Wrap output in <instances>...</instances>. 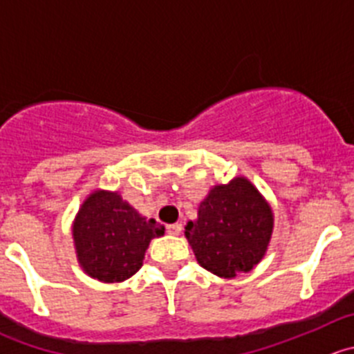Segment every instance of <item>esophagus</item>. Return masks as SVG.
I'll list each match as a JSON object with an SVG mask.
<instances>
[{
    "label": "esophagus",
    "instance_id": "obj_1",
    "mask_svg": "<svg viewBox=\"0 0 354 354\" xmlns=\"http://www.w3.org/2000/svg\"><path fill=\"white\" fill-rule=\"evenodd\" d=\"M166 230H167V233H171V235H180L181 230H183V226H181L180 223H174V225H167Z\"/></svg>",
    "mask_w": 354,
    "mask_h": 354
}]
</instances>
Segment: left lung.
<instances>
[{
    "label": "left lung",
    "instance_id": "8db88e82",
    "mask_svg": "<svg viewBox=\"0 0 354 354\" xmlns=\"http://www.w3.org/2000/svg\"><path fill=\"white\" fill-rule=\"evenodd\" d=\"M273 225L268 201L245 176H236L209 190L198 204L197 219L185 226V236L202 268L233 279L263 259Z\"/></svg>",
    "mask_w": 354,
    "mask_h": 354
}]
</instances>
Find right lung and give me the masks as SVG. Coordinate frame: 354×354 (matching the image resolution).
Wrapping results in <instances>:
<instances>
[{"instance_id":"right-lung-1","label":"right lung","mask_w":354,"mask_h":354,"mask_svg":"<svg viewBox=\"0 0 354 354\" xmlns=\"http://www.w3.org/2000/svg\"><path fill=\"white\" fill-rule=\"evenodd\" d=\"M164 226L140 214L121 194L93 190L72 221L75 256L82 272L104 283L124 282L143 266L150 240Z\"/></svg>"}]
</instances>
